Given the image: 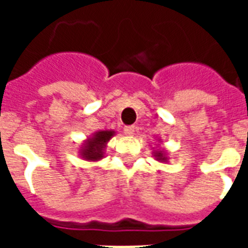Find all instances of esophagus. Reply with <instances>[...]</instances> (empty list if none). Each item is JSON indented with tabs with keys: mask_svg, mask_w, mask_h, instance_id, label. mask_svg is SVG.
I'll use <instances>...</instances> for the list:
<instances>
[{
	"mask_svg": "<svg viewBox=\"0 0 248 248\" xmlns=\"http://www.w3.org/2000/svg\"><path fill=\"white\" fill-rule=\"evenodd\" d=\"M124 131L127 136H134V134H135L136 131V127L135 126H126V127L124 128Z\"/></svg>",
	"mask_w": 248,
	"mask_h": 248,
	"instance_id": "obj_1",
	"label": "esophagus"
}]
</instances>
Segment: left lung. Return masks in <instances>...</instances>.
Here are the masks:
<instances>
[{
  "mask_svg": "<svg viewBox=\"0 0 248 248\" xmlns=\"http://www.w3.org/2000/svg\"><path fill=\"white\" fill-rule=\"evenodd\" d=\"M158 143H161V140H158ZM157 147H159V145H157ZM152 149H155V148H152ZM153 157H155L158 162H162V163H167L170 159V157L167 155V152L161 147H159V149L153 151Z\"/></svg>",
  "mask_w": 248,
  "mask_h": 248,
  "instance_id": "left-lung-1",
  "label": "left lung"
}]
</instances>
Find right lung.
Listing matches in <instances>:
<instances>
[{
	"label": "right lung",
	"instance_id": "obj_1",
	"mask_svg": "<svg viewBox=\"0 0 248 248\" xmlns=\"http://www.w3.org/2000/svg\"><path fill=\"white\" fill-rule=\"evenodd\" d=\"M114 135H116V131H113V130L95 131L78 148L79 157L89 162H97V161L103 159L105 157L107 144Z\"/></svg>",
	"mask_w": 248,
	"mask_h": 248
}]
</instances>
